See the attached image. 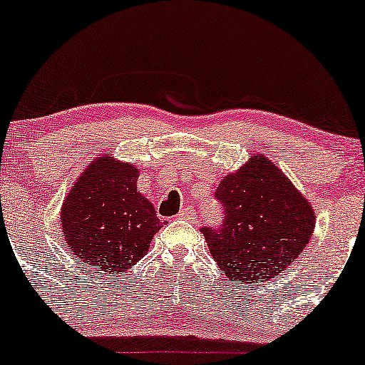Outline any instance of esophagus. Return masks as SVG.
<instances>
[{"label": "esophagus", "mask_w": 365, "mask_h": 365, "mask_svg": "<svg viewBox=\"0 0 365 365\" xmlns=\"http://www.w3.org/2000/svg\"><path fill=\"white\" fill-rule=\"evenodd\" d=\"M178 217L180 219H187V220H196L197 219V215H196V210L192 208V206H187V208H183L182 212L178 213Z\"/></svg>", "instance_id": "esophagus-1"}]
</instances>
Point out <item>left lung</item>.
<instances>
[{"instance_id":"8db88e82","label":"left lung","mask_w":365,"mask_h":365,"mask_svg":"<svg viewBox=\"0 0 365 365\" xmlns=\"http://www.w3.org/2000/svg\"><path fill=\"white\" fill-rule=\"evenodd\" d=\"M219 227H201L219 268L242 284L270 281L295 261L314 231V210L288 176L261 153L215 190Z\"/></svg>"}]
</instances>
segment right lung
<instances>
[{
    "instance_id": "right-lung-1",
    "label": "right lung",
    "mask_w": 365,
    "mask_h": 365,
    "mask_svg": "<svg viewBox=\"0 0 365 365\" xmlns=\"http://www.w3.org/2000/svg\"><path fill=\"white\" fill-rule=\"evenodd\" d=\"M138 168L104 155L91 160L61 208V230L88 267L118 274L134 267L162 227L153 205L138 190Z\"/></svg>"
}]
</instances>
